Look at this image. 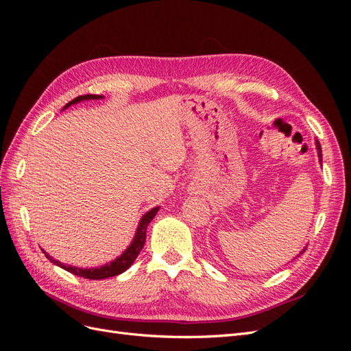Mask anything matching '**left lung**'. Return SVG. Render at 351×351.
Returning <instances> with one entry per match:
<instances>
[{"label": "left lung", "instance_id": "left-lung-1", "mask_svg": "<svg viewBox=\"0 0 351 351\" xmlns=\"http://www.w3.org/2000/svg\"><path fill=\"white\" fill-rule=\"evenodd\" d=\"M316 147H317V154H319V158L322 156V151H321V145L319 142H316Z\"/></svg>", "mask_w": 351, "mask_h": 351}]
</instances>
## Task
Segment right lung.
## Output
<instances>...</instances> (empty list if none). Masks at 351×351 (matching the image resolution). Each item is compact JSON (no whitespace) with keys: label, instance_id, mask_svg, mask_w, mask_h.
I'll list each match as a JSON object with an SVG mask.
<instances>
[{"label":"right lung","instance_id":"1","mask_svg":"<svg viewBox=\"0 0 351 351\" xmlns=\"http://www.w3.org/2000/svg\"><path fill=\"white\" fill-rule=\"evenodd\" d=\"M99 98H102L101 95H82V97H77V98H74L73 101H70L64 108L70 107L71 104H77V102L84 101V99H99ZM158 209L159 208H154V209L147 212V214L143 215V218L139 222V227H137L136 236H134L132 244L129 246V249H127L120 258H117L115 261H112L107 265H104V267L92 268V269H82V268L70 267V265H64V263H61L56 259H52L47 252H44L45 256L52 263H56L57 267L66 269V271H69L74 275H77V277H83V278H88V280H105V278H110V277H115V275H119V274L124 272L125 269H129L130 265L136 261L137 254H139L141 250L143 249L145 241H146V228H147V226H149V222L154 219V217L156 215Z\"/></svg>","mask_w":351,"mask_h":351}]
</instances>
